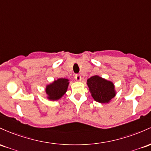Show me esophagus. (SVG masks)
I'll return each instance as SVG.
<instances>
[{"instance_id": "esophagus-1", "label": "esophagus", "mask_w": 151, "mask_h": 151, "mask_svg": "<svg viewBox=\"0 0 151 151\" xmlns=\"http://www.w3.org/2000/svg\"><path fill=\"white\" fill-rule=\"evenodd\" d=\"M75 79L77 81H80L81 80V76L80 74H76L75 75Z\"/></svg>"}]
</instances>
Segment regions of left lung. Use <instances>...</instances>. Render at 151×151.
<instances>
[{
	"mask_svg": "<svg viewBox=\"0 0 151 151\" xmlns=\"http://www.w3.org/2000/svg\"><path fill=\"white\" fill-rule=\"evenodd\" d=\"M87 82L92 97L97 102L108 103L116 96L114 86L111 81L94 76L88 79Z\"/></svg>",
	"mask_w": 151,
	"mask_h": 151,
	"instance_id": "1",
	"label": "left lung"
}]
</instances>
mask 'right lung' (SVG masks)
<instances>
[{
	"label": "right lung",
	"instance_id": "1",
	"mask_svg": "<svg viewBox=\"0 0 151 151\" xmlns=\"http://www.w3.org/2000/svg\"><path fill=\"white\" fill-rule=\"evenodd\" d=\"M68 80L66 78H59L46 87V93L50 100H58L66 92L68 86Z\"/></svg>",
	"mask_w": 151,
	"mask_h": 151
}]
</instances>
